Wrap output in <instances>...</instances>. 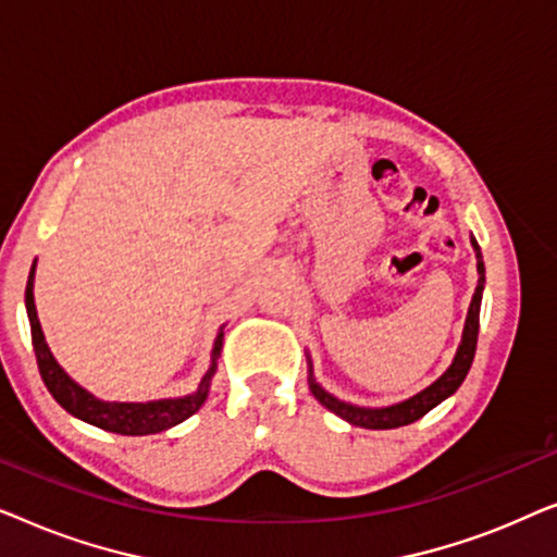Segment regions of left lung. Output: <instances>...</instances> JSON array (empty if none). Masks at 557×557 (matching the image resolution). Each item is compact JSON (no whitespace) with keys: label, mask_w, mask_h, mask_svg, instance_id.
I'll use <instances>...</instances> for the list:
<instances>
[{"label":"left lung","mask_w":557,"mask_h":557,"mask_svg":"<svg viewBox=\"0 0 557 557\" xmlns=\"http://www.w3.org/2000/svg\"><path fill=\"white\" fill-rule=\"evenodd\" d=\"M471 246L476 250V271H479V284L476 292L471 296L469 304V314H467V324H463V334H461V345L456 349V357L444 375H441L436 383L425 387L413 398L395 403V406L387 408H360L352 406V403H345L339 398H334L332 393H326L322 385L317 383L314 375L309 370V387L314 393V398L322 403L326 410H332L334 416L345 418L347 423L360 425V429H372V431H385V429H400V425H408L418 421L429 413L431 408H436L441 400H446L448 395H454L459 391V385L467 377V372L474 362V352H476V337H479V309H482V292H484V261H482V250H479L476 240L471 238Z\"/></svg>","instance_id":"obj_1"}]
</instances>
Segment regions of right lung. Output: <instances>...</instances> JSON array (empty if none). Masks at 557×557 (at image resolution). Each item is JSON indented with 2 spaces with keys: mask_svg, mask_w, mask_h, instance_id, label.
<instances>
[{
  "mask_svg": "<svg viewBox=\"0 0 557 557\" xmlns=\"http://www.w3.org/2000/svg\"><path fill=\"white\" fill-rule=\"evenodd\" d=\"M35 263L29 269L27 288H25V307L29 317V330H33V347L37 357V368H40L42 383L48 387L52 398H55L60 406H63L67 413L81 418L90 425H98V429L121 433V436H147V433H162L172 425L187 421L189 416L197 413L205 400H208L210 393V380L218 370V357L220 349H223V330L218 332L215 347H212V364L210 370L205 372V377L197 385L193 395H185V398H170V400H151V403H106L98 400L88 391L75 383V380L67 377V372L60 368L52 357L48 342H45L40 319H37L35 309Z\"/></svg>",
  "mask_w": 557,
  "mask_h": 557,
  "instance_id": "right-lung-1",
  "label": "right lung"
}]
</instances>
